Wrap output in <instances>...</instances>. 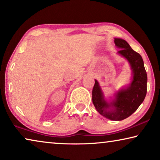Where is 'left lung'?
<instances>
[{"mask_svg": "<svg viewBox=\"0 0 160 160\" xmlns=\"http://www.w3.org/2000/svg\"><path fill=\"white\" fill-rule=\"evenodd\" d=\"M114 42L120 50L118 54L128 61L132 70L129 85L117 90L114 98H105L104 93L98 82L95 80L92 100L97 111L112 121H121L137 110L144 101L147 94V75L142 56L133 51L124 39L115 38Z\"/></svg>", "mask_w": 160, "mask_h": 160, "instance_id": "8db88e82", "label": "left lung"}]
</instances>
